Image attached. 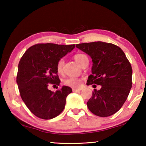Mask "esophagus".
<instances>
[{"label":"esophagus","instance_id":"esophagus-1","mask_svg":"<svg viewBox=\"0 0 146 146\" xmlns=\"http://www.w3.org/2000/svg\"><path fill=\"white\" fill-rule=\"evenodd\" d=\"M82 90V88H73L72 91L73 92H79Z\"/></svg>","mask_w":146,"mask_h":146}]
</instances>
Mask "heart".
I'll return each mask as SVG.
<instances>
[{
  "label": "heart",
  "instance_id": "obj_1",
  "mask_svg": "<svg viewBox=\"0 0 146 146\" xmlns=\"http://www.w3.org/2000/svg\"><path fill=\"white\" fill-rule=\"evenodd\" d=\"M74 60L76 61L77 63H78L81 66L82 64L83 61L84 60V59L86 58V56L83 54H77L74 55ZM64 62L62 58L60 59L56 64V71L58 74H61L63 71V66ZM81 83V79L78 78H67L63 79L62 80V84L67 86H70L72 88H78L80 86Z\"/></svg>",
  "mask_w": 146,
  "mask_h": 146
}]
</instances>
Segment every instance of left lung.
Listing matches in <instances>:
<instances>
[{
  "mask_svg": "<svg viewBox=\"0 0 146 146\" xmlns=\"http://www.w3.org/2000/svg\"><path fill=\"white\" fill-rule=\"evenodd\" d=\"M76 46L92 60V74L87 84L101 86L99 90L94 89L87 102L88 108L100 117L114 114L126 100L132 86V68L129 60L120 48L111 43L98 41Z\"/></svg>",
  "mask_w": 146,
  "mask_h": 146,
  "instance_id": "8db88e82",
  "label": "left lung"
}]
</instances>
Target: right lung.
Instances as JSON below:
<instances>
[{
    "mask_svg": "<svg viewBox=\"0 0 146 146\" xmlns=\"http://www.w3.org/2000/svg\"><path fill=\"white\" fill-rule=\"evenodd\" d=\"M74 48L75 44H37L22 56L17 77L20 94L30 111L39 118L52 119L64 109L71 88L64 86L54 92L48 87L50 84H60L56 64Z\"/></svg>",
    "mask_w": 146,
    "mask_h": 146,
    "instance_id": "obj_1",
    "label": "right lung"
}]
</instances>
